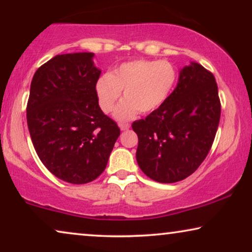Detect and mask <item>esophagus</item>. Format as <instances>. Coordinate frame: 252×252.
Listing matches in <instances>:
<instances>
[{
  "label": "esophagus",
  "mask_w": 252,
  "mask_h": 252,
  "mask_svg": "<svg viewBox=\"0 0 252 252\" xmlns=\"http://www.w3.org/2000/svg\"><path fill=\"white\" fill-rule=\"evenodd\" d=\"M119 127L122 130H127L129 128V124H120Z\"/></svg>",
  "instance_id": "obj_1"
}]
</instances>
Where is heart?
<instances>
[{
    "label": "heart",
    "instance_id": "1",
    "mask_svg": "<svg viewBox=\"0 0 252 252\" xmlns=\"http://www.w3.org/2000/svg\"><path fill=\"white\" fill-rule=\"evenodd\" d=\"M177 71L168 62L137 60L127 62L96 82L95 93L99 108L109 113L124 91V97L115 110L119 122L133 119L139 111L150 113L160 108L173 91Z\"/></svg>",
    "mask_w": 252,
    "mask_h": 252
}]
</instances>
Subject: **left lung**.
<instances>
[{
    "label": "left lung",
    "instance_id": "left-lung-1",
    "mask_svg": "<svg viewBox=\"0 0 252 252\" xmlns=\"http://www.w3.org/2000/svg\"><path fill=\"white\" fill-rule=\"evenodd\" d=\"M219 119L216 79L201 64L190 62L179 72L177 87L164 104L132 124L139 137L140 168L161 184L184 180L208 156Z\"/></svg>",
    "mask_w": 252,
    "mask_h": 252
}]
</instances>
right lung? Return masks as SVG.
I'll return each instance as SVG.
<instances>
[{
	"instance_id": "obj_1",
	"label": "right lung",
	"mask_w": 252,
	"mask_h": 252,
	"mask_svg": "<svg viewBox=\"0 0 252 252\" xmlns=\"http://www.w3.org/2000/svg\"><path fill=\"white\" fill-rule=\"evenodd\" d=\"M93 53L57 55L31 82L27 125L44 166L74 185L105 170L120 129L99 108L95 86L101 70Z\"/></svg>"
}]
</instances>
